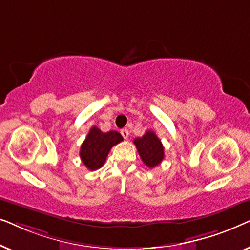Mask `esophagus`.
Segmentation results:
<instances>
[{
    "label": "esophagus",
    "mask_w": 250,
    "mask_h": 250,
    "mask_svg": "<svg viewBox=\"0 0 250 250\" xmlns=\"http://www.w3.org/2000/svg\"><path fill=\"white\" fill-rule=\"evenodd\" d=\"M121 134L123 135V138H124V139H127L128 135H129V131L127 128H123L121 131Z\"/></svg>",
    "instance_id": "34e87169"
}]
</instances>
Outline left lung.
Here are the masks:
<instances>
[{
  "label": "left lung",
  "mask_w": 250,
  "mask_h": 250,
  "mask_svg": "<svg viewBox=\"0 0 250 250\" xmlns=\"http://www.w3.org/2000/svg\"><path fill=\"white\" fill-rule=\"evenodd\" d=\"M134 145L142 162L150 168L159 165L164 159L163 143L152 131H146L142 138L134 139Z\"/></svg>",
  "instance_id": "1"
}]
</instances>
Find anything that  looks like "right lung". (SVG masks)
<instances>
[{
	"mask_svg": "<svg viewBox=\"0 0 250 250\" xmlns=\"http://www.w3.org/2000/svg\"><path fill=\"white\" fill-rule=\"evenodd\" d=\"M123 136L116 131L104 133L97 126L91 127L90 132L81 146L80 156L87 169L95 170L104 166L112 146L123 141Z\"/></svg>",
	"mask_w": 250,
	"mask_h": 250,
	"instance_id": "obj_1",
	"label": "right lung"
}]
</instances>
